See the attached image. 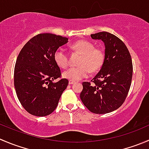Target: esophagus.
I'll use <instances>...</instances> for the list:
<instances>
[{"label":"esophagus","mask_w":149,"mask_h":149,"mask_svg":"<svg viewBox=\"0 0 149 149\" xmlns=\"http://www.w3.org/2000/svg\"><path fill=\"white\" fill-rule=\"evenodd\" d=\"M75 83H76V82H75L74 81H71V80L69 81V82H68V84H70V85L73 84H75Z\"/></svg>","instance_id":"esophagus-1"}]
</instances>
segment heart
I'll return each mask as SVG.
<instances>
[{"instance_id":"obj_1","label":"heart","mask_w":149,"mask_h":149,"mask_svg":"<svg viewBox=\"0 0 149 149\" xmlns=\"http://www.w3.org/2000/svg\"><path fill=\"white\" fill-rule=\"evenodd\" d=\"M72 49L81 54L76 68H70L63 73V77L71 81H80L89 74L100 68L105 59V54L102 49L95 48L92 43L85 40L76 41L71 46ZM56 64L62 68L68 65V56L64 49L59 48L54 54Z\"/></svg>"}]
</instances>
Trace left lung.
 Here are the masks:
<instances>
[{"label":"left lung","instance_id":"8db88e82","mask_svg":"<svg viewBox=\"0 0 149 149\" xmlns=\"http://www.w3.org/2000/svg\"><path fill=\"white\" fill-rule=\"evenodd\" d=\"M92 39L105 45L101 69L91 81L83 82L80 97L94 113L104 114L119 108L127 96L132 77L130 54L122 40L108 32L91 34Z\"/></svg>","mask_w":149,"mask_h":149}]
</instances>
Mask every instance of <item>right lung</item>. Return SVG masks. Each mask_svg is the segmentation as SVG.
Listing matches in <instances>:
<instances>
[{"instance_id": "1", "label": "right lung", "mask_w": 149, "mask_h": 149, "mask_svg": "<svg viewBox=\"0 0 149 149\" xmlns=\"http://www.w3.org/2000/svg\"><path fill=\"white\" fill-rule=\"evenodd\" d=\"M68 38L52 33L32 38L20 51L14 68V86L24 109L36 116H48L55 110L68 81L61 72L54 54Z\"/></svg>"}]
</instances>
